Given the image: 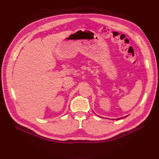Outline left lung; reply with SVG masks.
<instances>
[{
    "label": "left lung",
    "instance_id": "left-lung-1",
    "mask_svg": "<svg viewBox=\"0 0 159 159\" xmlns=\"http://www.w3.org/2000/svg\"><path fill=\"white\" fill-rule=\"evenodd\" d=\"M127 116H128V115H127L126 117H127ZM121 119V118H118V119H117V120H118V119Z\"/></svg>",
    "mask_w": 159,
    "mask_h": 159
}]
</instances>
